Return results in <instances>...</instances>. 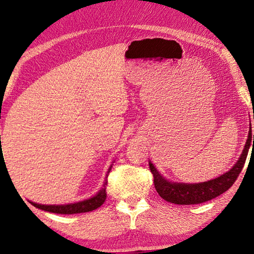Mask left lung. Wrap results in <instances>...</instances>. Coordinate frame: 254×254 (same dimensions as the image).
Returning <instances> with one entry per match:
<instances>
[{"label":"left lung","instance_id":"left-lung-1","mask_svg":"<svg viewBox=\"0 0 254 254\" xmlns=\"http://www.w3.org/2000/svg\"><path fill=\"white\" fill-rule=\"evenodd\" d=\"M251 125V124H250ZM253 145H254V135H253ZM252 145V130L250 127L249 136L245 143L244 150L242 152L240 159L234 165L231 170L221 175L211 181L197 183V184H183V183H173L167 181L162 177V175L155 169L153 163L149 162L150 170L153 175L154 187L157 190L160 196L170 203L190 205V204H198L203 202L210 201L212 198L219 196L220 194L226 192L231 186L235 183V181L243 169L245 160H247L250 146Z\"/></svg>","mask_w":254,"mask_h":254}]
</instances>
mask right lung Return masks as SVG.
Wrapping results in <instances>:
<instances>
[{
    "mask_svg": "<svg viewBox=\"0 0 254 254\" xmlns=\"http://www.w3.org/2000/svg\"><path fill=\"white\" fill-rule=\"evenodd\" d=\"M112 166H110L108 170L107 177L104 179L103 187L97 192L94 196L89 197L87 200L77 202V203H70V204H62V205H45V204H37L34 202H30L36 208L44 210V211L59 213V214H73V213H83V212H89L93 211L104 203L105 198H107V184H108V176L110 173Z\"/></svg>",
    "mask_w": 254,
    "mask_h": 254,
    "instance_id": "1",
    "label": "right lung"
}]
</instances>
